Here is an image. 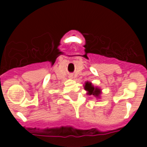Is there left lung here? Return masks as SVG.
<instances>
[{"label":"left lung","mask_w":147,"mask_h":147,"mask_svg":"<svg viewBox=\"0 0 147 147\" xmlns=\"http://www.w3.org/2000/svg\"><path fill=\"white\" fill-rule=\"evenodd\" d=\"M84 89H85L87 91H88L87 94H90V95H94V97H99L101 93V90L100 88H97V87H94L90 82H87L85 83V85H84Z\"/></svg>","instance_id":"obj_1"}]
</instances>
